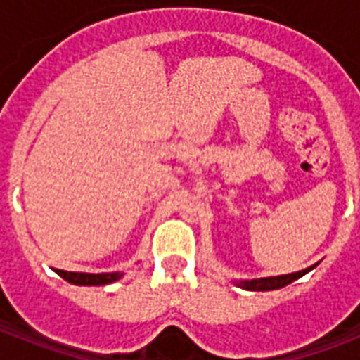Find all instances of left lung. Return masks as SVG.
Masks as SVG:
<instances>
[{"label":"left lung","instance_id":"1","mask_svg":"<svg viewBox=\"0 0 360 360\" xmlns=\"http://www.w3.org/2000/svg\"><path fill=\"white\" fill-rule=\"evenodd\" d=\"M312 267L304 269V271H297V273L291 274H282V276H267V278H254V280H240L237 282L239 288L248 291H271V290H280V288H284V285L291 284V282H295L297 278H301L302 274H307L308 271H312Z\"/></svg>","mask_w":360,"mask_h":360}]
</instances>
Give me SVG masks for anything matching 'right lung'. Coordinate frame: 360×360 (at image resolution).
I'll use <instances>...</instances> for the list:
<instances>
[{
  "label": "right lung",
  "mask_w": 360,
  "mask_h": 360,
  "mask_svg": "<svg viewBox=\"0 0 360 360\" xmlns=\"http://www.w3.org/2000/svg\"><path fill=\"white\" fill-rule=\"evenodd\" d=\"M56 273L75 285H106L123 276V273H70V271H61V269H56Z\"/></svg>",
  "instance_id": "1"
}]
</instances>
